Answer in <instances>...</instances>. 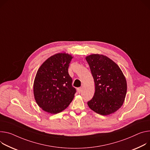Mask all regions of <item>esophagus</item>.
Returning a JSON list of instances; mask_svg holds the SVG:
<instances>
[{"label": "esophagus", "mask_w": 150, "mask_h": 150, "mask_svg": "<svg viewBox=\"0 0 150 150\" xmlns=\"http://www.w3.org/2000/svg\"><path fill=\"white\" fill-rule=\"evenodd\" d=\"M77 91H78V93H81V91H82V88H81V87H79V88H77Z\"/></svg>", "instance_id": "obj_1"}]
</instances>
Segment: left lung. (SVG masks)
I'll use <instances>...</instances> for the list:
<instances>
[{
  "label": "left lung",
  "mask_w": 150,
  "mask_h": 150,
  "mask_svg": "<svg viewBox=\"0 0 150 150\" xmlns=\"http://www.w3.org/2000/svg\"><path fill=\"white\" fill-rule=\"evenodd\" d=\"M86 59L94 81L95 92L87 102L91 110L102 115L116 112L123 104L127 81L120 67L103 54H92Z\"/></svg>",
  "instance_id": "left-lung-1"
}]
</instances>
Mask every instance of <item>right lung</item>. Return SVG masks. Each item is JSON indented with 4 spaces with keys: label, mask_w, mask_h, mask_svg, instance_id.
<instances>
[{
    "label": "right lung",
    "mask_w": 150,
    "mask_h": 150,
    "mask_svg": "<svg viewBox=\"0 0 150 150\" xmlns=\"http://www.w3.org/2000/svg\"><path fill=\"white\" fill-rule=\"evenodd\" d=\"M73 57L66 52L54 54L38 69L33 83V94L42 110L52 114L59 113L72 101L75 88L68 73Z\"/></svg>",
    "instance_id": "1"
}]
</instances>
